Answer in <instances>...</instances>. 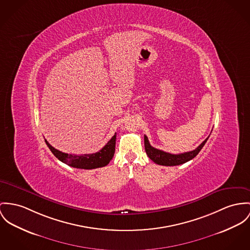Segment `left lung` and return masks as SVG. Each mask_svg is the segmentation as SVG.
Returning a JSON list of instances; mask_svg holds the SVG:
<instances>
[{
    "mask_svg": "<svg viewBox=\"0 0 250 250\" xmlns=\"http://www.w3.org/2000/svg\"><path fill=\"white\" fill-rule=\"evenodd\" d=\"M208 138H209V136L196 149H194L192 151L181 154H171L165 152L163 150L157 149L153 146H151L147 137L145 135V149H146V152L147 154V156L157 165L167 166V167L179 166V165H183V164L192 160L194 157H196L201 151V149L204 147V146L206 145Z\"/></svg>",
    "mask_w": 250,
    "mask_h": 250,
    "instance_id": "obj_1",
    "label": "left lung"
}]
</instances>
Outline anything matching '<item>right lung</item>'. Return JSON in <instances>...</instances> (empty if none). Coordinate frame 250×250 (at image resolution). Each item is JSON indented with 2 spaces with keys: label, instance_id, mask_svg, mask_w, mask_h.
I'll return each mask as SVG.
<instances>
[{
  "label": "right lung",
  "instance_id": "1",
  "mask_svg": "<svg viewBox=\"0 0 250 250\" xmlns=\"http://www.w3.org/2000/svg\"><path fill=\"white\" fill-rule=\"evenodd\" d=\"M45 141L46 146L61 162L75 167L82 169H94L98 167H105L109 164L111 159L115 153L116 133L110 141L96 153L83 154V155H74V154L63 153L56 148H54L49 143Z\"/></svg>",
  "mask_w": 250,
  "mask_h": 250
}]
</instances>
